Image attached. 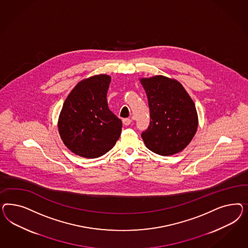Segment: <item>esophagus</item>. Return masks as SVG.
I'll return each instance as SVG.
<instances>
[{"label": "esophagus", "mask_w": 248, "mask_h": 248, "mask_svg": "<svg viewBox=\"0 0 248 248\" xmlns=\"http://www.w3.org/2000/svg\"><path fill=\"white\" fill-rule=\"evenodd\" d=\"M131 123H132V120H131L130 118H124V119H123V124H124V125H129Z\"/></svg>", "instance_id": "esophagus-1"}]
</instances>
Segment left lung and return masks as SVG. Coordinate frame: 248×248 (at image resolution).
Wrapping results in <instances>:
<instances>
[{"label":"left lung","instance_id":"obj_1","mask_svg":"<svg viewBox=\"0 0 248 248\" xmlns=\"http://www.w3.org/2000/svg\"><path fill=\"white\" fill-rule=\"evenodd\" d=\"M150 109V124L142 133L149 150L172 155L187 146L195 136L198 118L193 100L177 81L157 75L141 79Z\"/></svg>","mask_w":248,"mask_h":248}]
</instances>
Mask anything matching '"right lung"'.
I'll list each match as a JSON object with an SVG mask.
<instances>
[{"label": "right lung", "mask_w": 248, "mask_h": 248, "mask_svg": "<svg viewBox=\"0 0 248 248\" xmlns=\"http://www.w3.org/2000/svg\"><path fill=\"white\" fill-rule=\"evenodd\" d=\"M111 77L95 75L77 83L61 111L58 128L68 149L85 158H97L114 146L122 121L107 104Z\"/></svg>", "instance_id": "1"}]
</instances>
